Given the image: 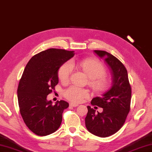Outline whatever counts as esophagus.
Segmentation results:
<instances>
[{"instance_id":"obj_1","label":"esophagus","mask_w":152,"mask_h":152,"mask_svg":"<svg viewBox=\"0 0 152 152\" xmlns=\"http://www.w3.org/2000/svg\"><path fill=\"white\" fill-rule=\"evenodd\" d=\"M78 106V105L77 104H75V103H70V106H71V107H76Z\"/></svg>"}]
</instances>
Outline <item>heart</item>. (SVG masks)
I'll list each match as a JSON object with an SVG mask.
<instances>
[{
	"instance_id": "heart-1",
	"label": "heart",
	"mask_w": 152,
	"mask_h": 152,
	"mask_svg": "<svg viewBox=\"0 0 152 152\" xmlns=\"http://www.w3.org/2000/svg\"><path fill=\"white\" fill-rule=\"evenodd\" d=\"M78 67L89 78V84L96 91L104 90L107 85V81L104 76L106 69L103 64L98 60L86 58L80 60H72L67 62L60 67L58 77L60 81L67 82L70 78L73 68ZM65 97L74 102H80L85 98L90 96L88 90L77 86H71L65 91Z\"/></svg>"
}]
</instances>
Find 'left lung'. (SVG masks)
I'll use <instances>...</instances> for the list:
<instances>
[{"mask_svg": "<svg viewBox=\"0 0 152 152\" xmlns=\"http://www.w3.org/2000/svg\"><path fill=\"white\" fill-rule=\"evenodd\" d=\"M104 59L112 74L111 86L100 97L92 99L91 104L102 107V112L87 106L86 127L91 134L101 137L113 135L122 128L130 110L132 89L128 72L117 58L106 51L94 50Z\"/></svg>", "mask_w": 152, "mask_h": 152, "instance_id": "1", "label": "left lung"}]
</instances>
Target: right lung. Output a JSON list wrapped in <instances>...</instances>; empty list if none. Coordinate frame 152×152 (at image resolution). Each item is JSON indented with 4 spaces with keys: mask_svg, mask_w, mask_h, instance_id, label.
<instances>
[{
    "mask_svg": "<svg viewBox=\"0 0 152 152\" xmlns=\"http://www.w3.org/2000/svg\"><path fill=\"white\" fill-rule=\"evenodd\" d=\"M74 55V51L50 48L32 56L24 68L17 90L18 106L26 126L38 136L54 133L62 123L69 104L60 100L53 106L47 96L58 83L60 68Z\"/></svg>",
    "mask_w": 152,
    "mask_h": 152,
    "instance_id": "1",
    "label": "right lung"
}]
</instances>
